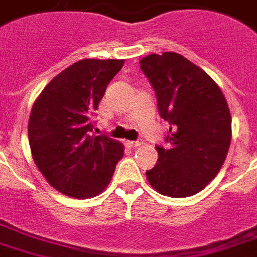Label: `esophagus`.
Masks as SVG:
<instances>
[{
    "instance_id": "34e87169",
    "label": "esophagus",
    "mask_w": 257,
    "mask_h": 257,
    "mask_svg": "<svg viewBox=\"0 0 257 257\" xmlns=\"http://www.w3.org/2000/svg\"><path fill=\"white\" fill-rule=\"evenodd\" d=\"M126 143H127V146H128V147H131V148L139 147V146H141V144H142L139 141H127Z\"/></svg>"
}]
</instances>
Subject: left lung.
Segmentation results:
<instances>
[{
    "label": "left lung",
    "mask_w": 257,
    "mask_h": 257,
    "mask_svg": "<svg viewBox=\"0 0 257 257\" xmlns=\"http://www.w3.org/2000/svg\"><path fill=\"white\" fill-rule=\"evenodd\" d=\"M169 126L167 147L156 146L158 164L146 172L155 190L173 198L201 192L218 175L231 142L227 101L213 78L175 52L141 61Z\"/></svg>",
    "instance_id": "left-lung-1"
}]
</instances>
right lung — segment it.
<instances>
[{
	"instance_id": "obj_1",
	"label": "right lung",
	"mask_w": 257,
	"mask_h": 257,
	"mask_svg": "<svg viewBox=\"0 0 257 257\" xmlns=\"http://www.w3.org/2000/svg\"><path fill=\"white\" fill-rule=\"evenodd\" d=\"M124 60L84 59L60 72L34 102L29 141L34 162L65 196L89 198L105 189L123 146L92 135L93 116Z\"/></svg>"
}]
</instances>
